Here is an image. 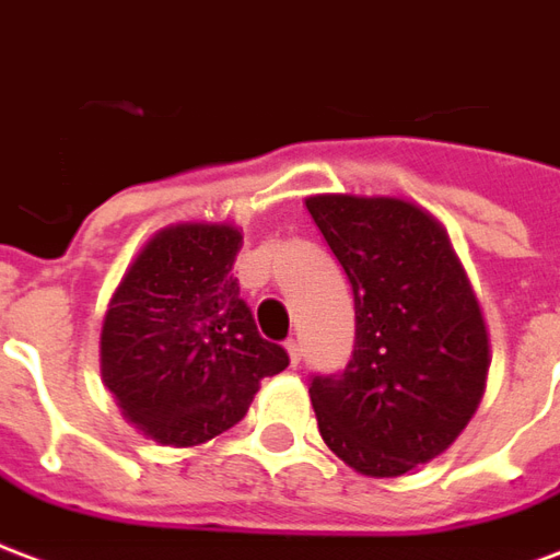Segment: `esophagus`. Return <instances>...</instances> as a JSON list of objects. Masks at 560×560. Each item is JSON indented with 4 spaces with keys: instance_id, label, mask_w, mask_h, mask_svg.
<instances>
[{
    "instance_id": "1",
    "label": "esophagus",
    "mask_w": 560,
    "mask_h": 560,
    "mask_svg": "<svg viewBox=\"0 0 560 560\" xmlns=\"http://www.w3.org/2000/svg\"><path fill=\"white\" fill-rule=\"evenodd\" d=\"M285 352H289V361H292V366L301 364V354H304V349H301V340H285Z\"/></svg>"
}]
</instances>
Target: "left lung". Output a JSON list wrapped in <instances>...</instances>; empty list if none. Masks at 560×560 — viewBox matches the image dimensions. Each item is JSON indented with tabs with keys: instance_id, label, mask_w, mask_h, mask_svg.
Returning <instances> with one entry per match:
<instances>
[{
	"instance_id": "1",
	"label": "left lung",
	"mask_w": 560,
	"mask_h": 560,
	"mask_svg": "<svg viewBox=\"0 0 560 560\" xmlns=\"http://www.w3.org/2000/svg\"><path fill=\"white\" fill-rule=\"evenodd\" d=\"M354 295V349L313 375L310 399L330 451L370 477L430 463L483 397L489 340L442 223L387 196H310Z\"/></svg>"
}]
</instances>
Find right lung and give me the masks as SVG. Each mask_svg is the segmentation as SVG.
<instances>
[{"label":"right lung","instance_id":"1","mask_svg":"<svg viewBox=\"0 0 560 560\" xmlns=\"http://www.w3.org/2000/svg\"><path fill=\"white\" fill-rule=\"evenodd\" d=\"M241 232L178 223L158 232L109 301L101 370L113 397L154 442L190 447L235 427L283 346L262 340L232 265Z\"/></svg>","mask_w":560,"mask_h":560}]
</instances>
